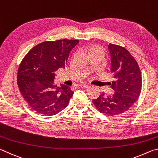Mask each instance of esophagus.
Instances as JSON below:
<instances>
[{"label": "esophagus", "mask_w": 158, "mask_h": 158, "mask_svg": "<svg viewBox=\"0 0 158 158\" xmlns=\"http://www.w3.org/2000/svg\"><path fill=\"white\" fill-rule=\"evenodd\" d=\"M77 88H78V89H87V88H89V85L80 84L79 85H77Z\"/></svg>", "instance_id": "1"}]
</instances>
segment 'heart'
I'll list each match as a JSON object with an SVG mask.
<instances>
[{
    "label": "heart",
    "mask_w": 158,
    "mask_h": 158,
    "mask_svg": "<svg viewBox=\"0 0 158 158\" xmlns=\"http://www.w3.org/2000/svg\"><path fill=\"white\" fill-rule=\"evenodd\" d=\"M95 50H100V51H102V52H103L102 49L101 48L97 47H90V49H89V52H90V53L91 52H94V51H95Z\"/></svg>",
    "instance_id": "1"
}]
</instances>
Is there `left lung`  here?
Here are the masks:
<instances>
[{
  "mask_svg": "<svg viewBox=\"0 0 158 158\" xmlns=\"http://www.w3.org/2000/svg\"><path fill=\"white\" fill-rule=\"evenodd\" d=\"M108 49L111 58V72L114 78L110 84L115 93L111 96H106L102 93L93 102L102 114L115 116L127 111L137 101L142 82L138 63L125 48L109 44Z\"/></svg>",
  "mask_w": 158,
  "mask_h": 158,
  "instance_id": "1",
  "label": "left lung"
}]
</instances>
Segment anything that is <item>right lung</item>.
<instances>
[{
  "label": "right lung",
  "mask_w": 158,
  "mask_h": 158,
  "mask_svg": "<svg viewBox=\"0 0 158 158\" xmlns=\"http://www.w3.org/2000/svg\"><path fill=\"white\" fill-rule=\"evenodd\" d=\"M77 40L46 41L27 53L19 67L17 84L25 101L40 114L53 116L68 105L74 92L68 85L54 84L56 71L65 68Z\"/></svg>",
  "instance_id": "obj_1"
}]
</instances>
